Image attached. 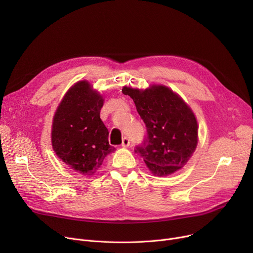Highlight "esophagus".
I'll return each instance as SVG.
<instances>
[{
    "label": "esophagus",
    "instance_id": "obj_1",
    "mask_svg": "<svg viewBox=\"0 0 253 253\" xmlns=\"http://www.w3.org/2000/svg\"><path fill=\"white\" fill-rule=\"evenodd\" d=\"M122 147L123 148H128L129 145H130V140H129V138H127V137H124L123 138V140H122Z\"/></svg>",
    "mask_w": 253,
    "mask_h": 253
}]
</instances>
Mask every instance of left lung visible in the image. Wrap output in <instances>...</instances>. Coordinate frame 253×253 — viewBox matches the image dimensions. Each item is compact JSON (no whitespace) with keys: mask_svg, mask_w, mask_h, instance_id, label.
Returning <instances> with one entry per match:
<instances>
[{"mask_svg":"<svg viewBox=\"0 0 253 253\" xmlns=\"http://www.w3.org/2000/svg\"><path fill=\"white\" fill-rule=\"evenodd\" d=\"M133 99L148 130V138L136 148L155 176H168L181 169L198 144L197 118L180 95L161 84L145 89L124 86Z\"/></svg>","mask_w":253,"mask_h":253,"instance_id":"obj_1","label":"left lung"}]
</instances>
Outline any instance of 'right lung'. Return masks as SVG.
Returning a JSON list of instances; mask_svg holds the SVG:
<instances>
[{"label": "right lung", "instance_id": "right-lung-1", "mask_svg": "<svg viewBox=\"0 0 253 253\" xmlns=\"http://www.w3.org/2000/svg\"><path fill=\"white\" fill-rule=\"evenodd\" d=\"M103 103L100 93L81 80L65 92L52 120L53 151L65 165L87 177L94 175L104 158L116 151L100 119Z\"/></svg>", "mask_w": 253, "mask_h": 253}]
</instances>
